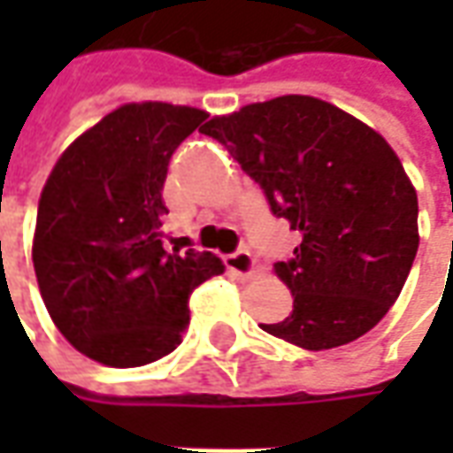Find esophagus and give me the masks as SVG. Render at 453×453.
Segmentation results:
<instances>
[{
    "label": "esophagus",
    "instance_id": "esophagus-1",
    "mask_svg": "<svg viewBox=\"0 0 453 453\" xmlns=\"http://www.w3.org/2000/svg\"><path fill=\"white\" fill-rule=\"evenodd\" d=\"M226 266L235 276H252L255 274V257L250 255L247 250H237L233 255L223 257Z\"/></svg>",
    "mask_w": 453,
    "mask_h": 453
}]
</instances>
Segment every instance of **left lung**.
I'll list each match as a JSON object with an SVG mask.
<instances>
[{
  "mask_svg": "<svg viewBox=\"0 0 453 453\" xmlns=\"http://www.w3.org/2000/svg\"><path fill=\"white\" fill-rule=\"evenodd\" d=\"M203 133L303 237L288 262L274 265L294 311L262 330L313 351L369 333L395 303L419 245L418 194L388 142L301 94L216 116Z\"/></svg>",
  "mask_w": 453,
  "mask_h": 453,
  "instance_id": "8db88e82",
  "label": "left lung"
}]
</instances>
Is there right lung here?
<instances>
[{
    "instance_id": "obj_1",
    "label": "right lung",
    "mask_w": 453,
    "mask_h": 453,
    "mask_svg": "<svg viewBox=\"0 0 453 453\" xmlns=\"http://www.w3.org/2000/svg\"><path fill=\"white\" fill-rule=\"evenodd\" d=\"M206 111L126 104L82 133L38 201L34 269L55 327L84 357L130 369L167 357L188 325V296L223 274L213 252L165 250L169 159Z\"/></svg>"
}]
</instances>
